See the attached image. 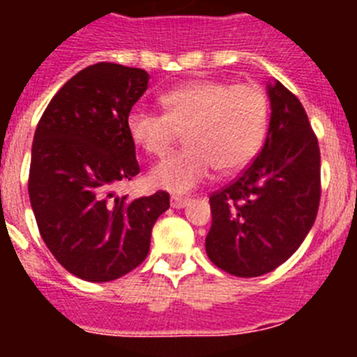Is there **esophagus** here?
<instances>
[{"instance_id":"esophagus-1","label":"esophagus","mask_w":357,"mask_h":357,"mask_svg":"<svg viewBox=\"0 0 357 357\" xmlns=\"http://www.w3.org/2000/svg\"><path fill=\"white\" fill-rule=\"evenodd\" d=\"M189 202H191V198L172 197V207H175V209H182V207L189 206Z\"/></svg>"}]
</instances>
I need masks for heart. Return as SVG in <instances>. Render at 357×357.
I'll return each instance as SVG.
<instances>
[{
  "mask_svg": "<svg viewBox=\"0 0 357 357\" xmlns=\"http://www.w3.org/2000/svg\"><path fill=\"white\" fill-rule=\"evenodd\" d=\"M164 114L134 109L127 118L132 143L148 155L164 157L181 139L185 144L150 172V184L185 193L216 166L234 173L245 168L263 144L270 102L257 84L198 80L160 96Z\"/></svg>",
  "mask_w": 357,
  "mask_h": 357,
  "instance_id": "heart-1",
  "label": "heart"
}]
</instances>
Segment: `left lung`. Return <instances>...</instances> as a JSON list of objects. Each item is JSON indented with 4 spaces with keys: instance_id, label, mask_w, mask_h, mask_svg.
Instances as JSON below:
<instances>
[{
    "instance_id": "8db88e82",
    "label": "left lung",
    "mask_w": 357,
    "mask_h": 357,
    "mask_svg": "<svg viewBox=\"0 0 357 357\" xmlns=\"http://www.w3.org/2000/svg\"><path fill=\"white\" fill-rule=\"evenodd\" d=\"M266 141L247 168L211 195L209 259L236 277H259L288 261L320 206V148L298 98L275 80Z\"/></svg>"
}]
</instances>
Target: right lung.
I'll use <instances>...</instances> for the list:
<instances>
[{"instance_id":"1","label":"right lung","mask_w":357,"mask_h":357,"mask_svg":"<svg viewBox=\"0 0 357 357\" xmlns=\"http://www.w3.org/2000/svg\"><path fill=\"white\" fill-rule=\"evenodd\" d=\"M148 80L144 69L112 62L82 69L52 98L33 135L28 195L40 238L89 282L139 266L153 223L169 207L166 191L137 200L114 195L139 173L127 118Z\"/></svg>"}]
</instances>
